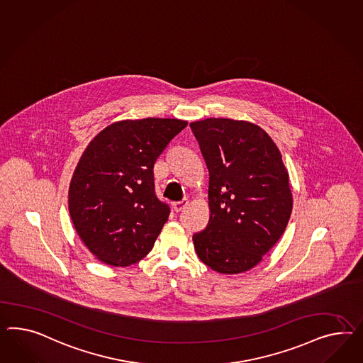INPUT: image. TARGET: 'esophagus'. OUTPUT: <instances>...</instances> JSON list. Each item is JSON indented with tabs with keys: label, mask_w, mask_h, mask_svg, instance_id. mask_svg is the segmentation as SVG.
<instances>
[{
	"label": "esophagus",
	"mask_w": 363,
	"mask_h": 363,
	"mask_svg": "<svg viewBox=\"0 0 363 363\" xmlns=\"http://www.w3.org/2000/svg\"><path fill=\"white\" fill-rule=\"evenodd\" d=\"M187 203H189L187 199H182V201H178V202H173L172 206L174 208V211L178 213V211H182L187 206Z\"/></svg>",
	"instance_id": "obj_1"
}]
</instances>
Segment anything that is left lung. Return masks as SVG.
Returning <instances> with one entry per match:
<instances>
[{
  "label": "left lung",
  "mask_w": 363,
  "mask_h": 363,
  "mask_svg": "<svg viewBox=\"0 0 363 363\" xmlns=\"http://www.w3.org/2000/svg\"><path fill=\"white\" fill-rule=\"evenodd\" d=\"M210 173L206 228L193 235L198 257L219 274H242L284 234L292 213L289 176L272 138L252 123H190Z\"/></svg>",
  "instance_id": "obj_1"
}]
</instances>
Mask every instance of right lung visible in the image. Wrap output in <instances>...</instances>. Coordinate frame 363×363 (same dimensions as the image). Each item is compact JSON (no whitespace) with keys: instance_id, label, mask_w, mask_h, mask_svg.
Returning <instances> with one entry per match:
<instances>
[{"instance_id":"1","label":"right lung","mask_w":363,"mask_h":363,"mask_svg":"<svg viewBox=\"0 0 363 363\" xmlns=\"http://www.w3.org/2000/svg\"><path fill=\"white\" fill-rule=\"evenodd\" d=\"M186 125L178 118L118 121L80 157L69 184V216L83 243L103 263L135 264L153 248L170 214L157 198L153 167Z\"/></svg>"}]
</instances>
